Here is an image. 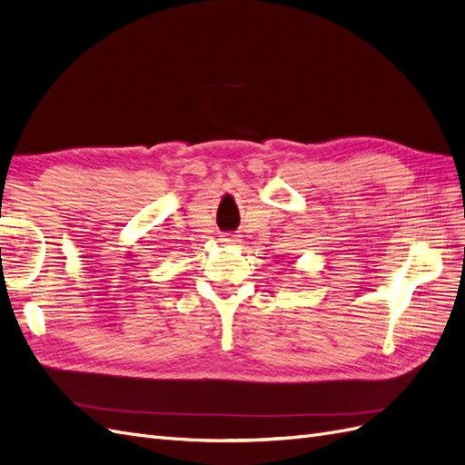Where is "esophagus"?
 <instances>
[{
	"instance_id": "34e87169",
	"label": "esophagus",
	"mask_w": 465,
	"mask_h": 465,
	"mask_svg": "<svg viewBox=\"0 0 465 465\" xmlns=\"http://www.w3.org/2000/svg\"><path fill=\"white\" fill-rule=\"evenodd\" d=\"M221 241H223V242H227V244H236V242H241V238H238V234L227 232V234H223Z\"/></svg>"
}]
</instances>
